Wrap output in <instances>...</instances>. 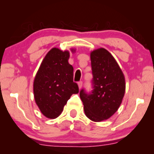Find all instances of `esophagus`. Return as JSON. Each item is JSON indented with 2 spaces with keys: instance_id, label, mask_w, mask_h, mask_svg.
I'll return each instance as SVG.
<instances>
[{
  "instance_id": "34e87169",
  "label": "esophagus",
  "mask_w": 154,
  "mask_h": 154,
  "mask_svg": "<svg viewBox=\"0 0 154 154\" xmlns=\"http://www.w3.org/2000/svg\"><path fill=\"white\" fill-rule=\"evenodd\" d=\"M77 84H78V86H79V89H81V88H82V81H79V82H78V83H77Z\"/></svg>"
}]
</instances>
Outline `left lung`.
<instances>
[{
    "instance_id": "1",
    "label": "left lung",
    "mask_w": 154,
    "mask_h": 154,
    "mask_svg": "<svg viewBox=\"0 0 154 154\" xmlns=\"http://www.w3.org/2000/svg\"><path fill=\"white\" fill-rule=\"evenodd\" d=\"M93 90L88 93L84 89L79 96L85 114L93 122L110 118L121 105L125 93V79L113 56L100 48L91 53Z\"/></svg>"
}]
</instances>
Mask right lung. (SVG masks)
<instances>
[{"label": "right lung", "instance_id": "1", "mask_svg": "<svg viewBox=\"0 0 154 154\" xmlns=\"http://www.w3.org/2000/svg\"><path fill=\"white\" fill-rule=\"evenodd\" d=\"M72 52L75 50L72 49ZM69 52L54 48L45 56L33 83L35 100L49 119L58 117L72 94L79 93L73 81V66L68 62Z\"/></svg>", "mask_w": 154, "mask_h": 154}]
</instances>
